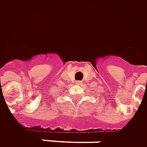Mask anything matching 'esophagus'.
<instances>
[{"instance_id":"34e87169","label":"esophagus","mask_w":147,"mask_h":147,"mask_svg":"<svg viewBox=\"0 0 147 147\" xmlns=\"http://www.w3.org/2000/svg\"><path fill=\"white\" fill-rule=\"evenodd\" d=\"M76 83H77V85H82V82H76Z\"/></svg>"}]
</instances>
